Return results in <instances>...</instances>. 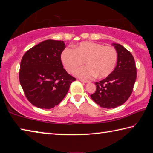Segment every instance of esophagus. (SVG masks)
<instances>
[{"label": "esophagus", "instance_id": "34e87169", "mask_svg": "<svg viewBox=\"0 0 153 153\" xmlns=\"http://www.w3.org/2000/svg\"><path fill=\"white\" fill-rule=\"evenodd\" d=\"M80 81H81V82H83V83H88V81H87V80H84V79H80Z\"/></svg>", "mask_w": 153, "mask_h": 153}]
</instances>
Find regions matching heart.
<instances>
[{
	"label": "heart",
	"mask_w": 153,
	"mask_h": 153,
	"mask_svg": "<svg viewBox=\"0 0 153 153\" xmlns=\"http://www.w3.org/2000/svg\"><path fill=\"white\" fill-rule=\"evenodd\" d=\"M65 69L69 73L83 65H87L75 72L77 76L83 79L106 77L114 71L117 59L116 49L111 46L91 42H83L75 46L74 50L65 48L61 55Z\"/></svg>",
	"instance_id": "1"
}]
</instances>
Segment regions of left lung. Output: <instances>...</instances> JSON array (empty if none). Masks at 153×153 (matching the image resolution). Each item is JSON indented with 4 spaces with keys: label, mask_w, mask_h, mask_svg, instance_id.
I'll list each match as a JSON object with an SVG mask.
<instances>
[{
    "label": "left lung",
    "mask_w": 153,
    "mask_h": 153,
    "mask_svg": "<svg viewBox=\"0 0 153 153\" xmlns=\"http://www.w3.org/2000/svg\"><path fill=\"white\" fill-rule=\"evenodd\" d=\"M117 52V65L107 78L96 82V90L90 96L101 107L111 109L124 104L132 93L137 77L135 60L123 46L114 44Z\"/></svg>",
    "instance_id": "1"
}]
</instances>
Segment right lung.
I'll return each mask as SVG.
<instances>
[{"label": "right lung", "instance_id": "obj_1", "mask_svg": "<svg viewBox=\"0 0 153 153\" xmlns=\"http://www.w3.org/2000/svg\"><path fill=\"white\" fill-rule=\"evenodd\" d=\"M63 41L48 39L28 50L21 60L19 80L28 100L40 109L59 104L76 79L63 69Z\"/></svg>", "mask_w": 153, "mask_h": 153}]
</instances>
